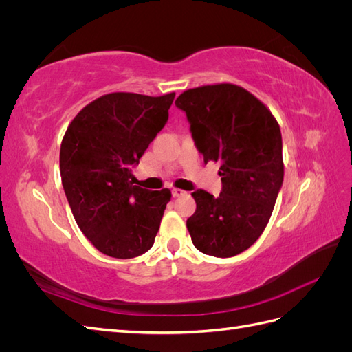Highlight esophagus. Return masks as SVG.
Here are the masks:
<instances>
[{
	"instance_id": "esophagus-1",
	"label": "esophagus",
	"mask_w": 352,
	"mask_h": 352,
	"mask_svg": "<svg viewBox=\"0 0 352 352\" xmlns=\"http://www.w3.org/2000/svg\"><path fill=\"white\" fill-rule=\"evenodd\" d=\"M185 194H186L185 190L179 189V188H173V189H172V195H173L175 198H179V197H182V195H185Z\"/></svg>"
}]
</instances>
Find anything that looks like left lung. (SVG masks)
Returning a JSON list of instances; mask_svg holds the SVG:
<instances>
[{
	"label": "left lung",
	"mask_w": 352,
	"mask_h": 352,
	"mask_svg": "<svg viewBox=\"0 0 352 352\" xmlns=\"http://www.w3.org/2000/svg\"><path fill=\"white\" fill-rule=\"evenodd\" d=\"M190 133L204 162H219L221 192L197 189V210L186 220L195 248L212 257L248 250L267 226L283 184L282 133L270 110L233 83L180 94Z\"/></svg>",
	"instance_id": "obj_1"
}]
</instances>
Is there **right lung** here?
<instances>
[{
    "label": "right lung",
    "mask_w": 352,
    "mask_h": 352,
    "mask_svg": "<svg viewBox=\"0 0 352 352\" xmlns=\"http://www.w3.org/2000/svg\"><path fill=\"white\" fill-rule=\"evenodd\" d=\"M175 92L102 95L69 124L60 148V173L79 229L98 251L133 258L153 247L168 189L133 185L132 168L168 119Z\"/></svg>",
    "instance_id": "1"
}]
</instances>
